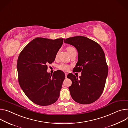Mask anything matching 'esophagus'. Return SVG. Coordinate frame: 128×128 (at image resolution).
<instances>
[{
  "instance_id": "34e87169",
  "label": "esophagus",
  "mask_w": 128,
  "mask_h": 128,
  "mask_svg": "<svg viewBox=\"0 0 128 128\" xmlns=\"http://www.w3.org/2000/svg\"><path fill=\"white\" fill-rule=\"evenodd\" d=\"M65 76H66V77H67V73L65 72Z\"/></svg>"
}]
</instances>
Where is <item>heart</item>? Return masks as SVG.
Instances as JSON below:
<instances>
[{
	"instance_id": "b5f03b06",
	"label": "heart",
	"mask_w": 128,
	"mask_h": 128,
	"mask_svg": "<svg viewBox=\"0 0 128 128\" xmlns=\"http://www.w3.org/2000/svg\"><path fill=\"white\" fill-rule=\"evenodd\" d=\"M67 52H68L69 53V54H70L71 53L73 52H76V49L72 47V46H68V47L67 48ZM57 56V55H56ZM59 68L61 69V70H63V71H68L69 70V66L67 65V64H60L59 66Z\"/></svg>"
}]
</instances>
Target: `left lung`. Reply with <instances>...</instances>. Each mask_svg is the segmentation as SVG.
<instances>
[{"label":"left lung","instance_id":"obj_1","mask_svg":"<svg viewBox=\"0 0 128 128\" xmlns=\"http://www.w3.org/2000/svg\"><path fill=\"white\" fill-rule=\"evenodd\" d=\"M64 42L73 45L77 50L78 61L74 72H81L79 79L72 73L67 76L72 81V85L69 87L70 95L79 104L94 102L102 94L108 76L104 53L98 43L86 37L68 38Z\"/></svg>","mask_w":128,"mask_h":128}]
</instances>
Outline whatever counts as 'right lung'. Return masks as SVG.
Returning <instances> with one entry per match:
<instances>
[{
    "instance_id": "1",
    "label": "right lung",
    "mask_w": 128,
    "mask_h": 128,
    "mask_svg": "<svg viewBox=\"0 0 128 128\" xmlns=\"http://www.w3.org/2000/svg\"><path fill=\"white\" fill-rule=\"evenodd\" d=\"M63 40L36 38L18 56L17 68L20 86L27 97L38 105H50L59 98L65 74L58 70L50 74L47 72V65L54 61Z\"/></svg>"
}]
</instances>
